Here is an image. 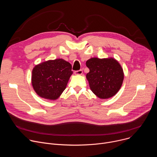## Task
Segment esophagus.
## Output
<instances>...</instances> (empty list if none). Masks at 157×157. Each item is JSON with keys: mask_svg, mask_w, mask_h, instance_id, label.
Wrapping results in <instances>:
<instances>
[{"mask_svg": "<svg viewBox=\"0 0 157 157\" xmlns=\"http://www.w3.org/2000/svg\"><path fill=\"white\" fill-rule=\"evenodd\" d=\"M75 74L76 75H81L82 74V70H78V71H75Z\"/></svg>", "mask_w": 157, "mask_h": 157, "instance_id": "esophagus-1", "label": "esophagus"}]
</instances>
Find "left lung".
I'll use <instances>...</instances> for the list:
<instances>
[{"mask_svg":"<svg viewBox=\"0 0 157 157\" xmlns=\"http://www.w3.org/2000/svg\"><path fill=\"white\" fill-rule=\"evenodd\" d=\"M86 64L89 69L86 78L94 94L101 99H107L119 91L124 80V73L117 61L114 58H93Z\"/></svg>","mask_w":157,"mask_h":157,"instance_id":"left-lung-1","label":"left lung"}]
</instances>
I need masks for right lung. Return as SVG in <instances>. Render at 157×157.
Here are the masks:
<instances>
[{
	"mask_svg": "<svg viewBox=\"0 0 157 157\" xmlns=\"http://www.w3.org/2000/svg\"><path fill=\"white\" fill-rule=\"evenodd\" d=\"M71 64L63 59L49 60L35 66L32 83L36 94L41 98L55 100L66 89L73 74Z\"/></svg>",
	"mask_w": 157,
	"mask_h": 157,
	"instance_id": "add662e5",
	"label": "right lung"
}]
</instances>
